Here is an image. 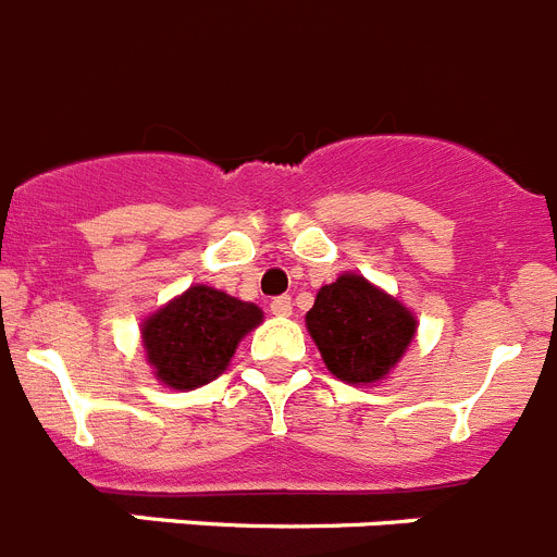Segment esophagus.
<instances>
[{"label":"esophagus","mask_w":557,"mask_h":557,"mask_svg":"<svg viewBox=\"0 0 557 557\" xmlns=\"http://www.w3.org/2000/svg\"><path fill=\"white\" fill-rule=\"evenodd\" d=\"M270 312L278 314V318H287V314L293 312V301H289V295H278V298H273V301H270Z\"/></svg>","instance_id":"esophagus-1"}]
</instances>
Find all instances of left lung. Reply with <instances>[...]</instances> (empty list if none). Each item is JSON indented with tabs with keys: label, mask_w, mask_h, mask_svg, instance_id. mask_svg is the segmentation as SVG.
<instances>
[{
	"label": "left lung",
	"mask_w": 557,
	"mask_h": 557,
	"mask_svg": "<svg viewBox=\"0 0 557 557\" xmlns=\"http://www.w3.org/2000/svg\"><path fill=\"white\" fill-rule=\"evenodd\" d=\"M307 329L329 371L348 385L385 376L416 334V318L362 275H339L321 287L307 312Z\"/></svg>",
	"instance_id": "obj_1"
}]
</instances>
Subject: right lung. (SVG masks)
Here are the masks:
<instances>
[{"instance_id":"add662e5","label":"right lung","mask_w":557,"mask_h":557,"mask_svg":"<svg viewBox=\"0 0 557 557\" xmlns=\"http://www.w3.org/2000/svg\"><path fill=\"white\" fill-rule=\"evenodd\" d=\"M262 323V309L211 287H189L141 329L156 376L175 391H191L225 371L239 339Z\"/></svg>"}]
</instances>
